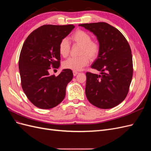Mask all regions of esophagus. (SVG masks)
Instances as JSON below:
<instances>
[{
	"mask_svg": "<svg viewBox=\"0 0 151 151\" xmlns=\"http://www.w3.org/2000/svg\"><path fill=\"white\" fill-rule=\"evenodd\" d=\"M77 74H78V72H77V71H73V74H74V76H77Z\"/></svg>",
	"mask_w": 151,
	"mask_h": 151,
	"instance_id": "obj_1",
	"label": "esophagus"
}]
</instances>
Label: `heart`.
Instances as JSON below:
<instances>
[{"instance_id":"heart-1","label":"heart","mask_w":151,"mask_h":151,"mask_svg":"<svg viewBox=\"0 0 151 151\" xmlns=\"http://www.w3.org/2000/svg\"><path fill=\"white\" fill-rule=\"evenodd\" d=\"M74 44L81 45L79 57H70L63 62L62 67L65 69L78 71L86 67L89 60L93 61L96 59L100 53V45L96 41L91 40V35L88 32L77 29L70 37ZM70 44L66 39H62L58 45V52L61 56L67 57L70 53Z\"/></svg>"}]
</instances>
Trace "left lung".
<instances>
[{
	"instance_id": "obj_1",
	"label": "left lung",
	"mask_w": 151,
	"mask_h": 151,
	"mask_svg": "<svg viewBox=\"0 0 151 151\" xmlns=\"http://www.w3.org/2000/svg\"><path fill=\"white\" fill-rule=\"evenodd\" d=\"M97 36L100 53L91 68L101 75L86 72V95L94 106L109 109L125 99L133 76L132 51L121 32L106 22L81 24Z\"/></svg>"
}]
</instances>
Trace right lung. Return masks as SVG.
<instances>
[{"instance_id": "right-lung-1", "label": "right lung", "mask_w": 151, "mask_h": 151, "mask_svg": "<svg viewBox=\"0 0 151 151\" xmlns=\"http://www.w3.org/2000/svg\"><path fill=\"white\" fill-rule=\"evenodd\" d=\"M74 28L73 24L43 25L25 40L19 59L21 86L36 107L54 108L65 96L66 87L73 78L72 71L63 69L55 77L50 75L49 70L60 67L59 43Z\"/></svg>"}]
</instances>
